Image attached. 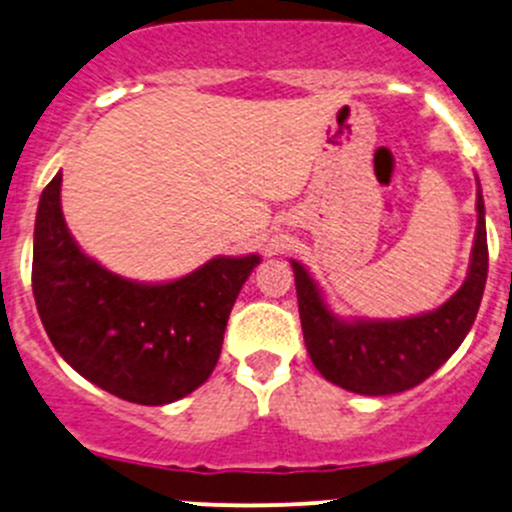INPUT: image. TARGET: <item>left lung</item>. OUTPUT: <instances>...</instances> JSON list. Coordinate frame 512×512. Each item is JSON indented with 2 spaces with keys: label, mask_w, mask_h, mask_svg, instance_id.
<instances>
[{
  "label": "left lung",
  "mask_w": 512,
  "mask_h": 512,
  "mask_svg": "<svg viewBox=\"0 0 512 512\" xmlns=\"http://www.w3.org/2000/svg\"><path fill=\"white\" fill-rule=\"evenodd\" d=\"M478 226L463 286L431 313L402 320H342L325 305L310 273L293 263L305 347L328 382L347 392L382 397L412 389L458 350L476 320L488 276L486 207L476 199Z\"/></svg>",
  "instance_id": "1"
}]
</instances>
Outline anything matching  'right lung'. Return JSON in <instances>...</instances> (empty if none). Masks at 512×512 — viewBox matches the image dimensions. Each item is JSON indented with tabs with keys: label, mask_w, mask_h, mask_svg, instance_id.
<instances>
[{
	"label": "right lung",
	"mask_w": 512,
	"mask_h": 512,
	"mask_svg": "<svg viewBox=\"0 0 512 512\" xmlns=\"http://www.w3.org/2000/svg\"><path fill=\"white\" fill-rule=\"evenodd\" d=\"M258 261L219 256L170 283L115 276L68 234L59 172L39 199L31 288L46 335L73 370L115 397L157 407L207 382Z\"/></svg>",
	"instance_id": "right-lung-1"
}]
</instances>
